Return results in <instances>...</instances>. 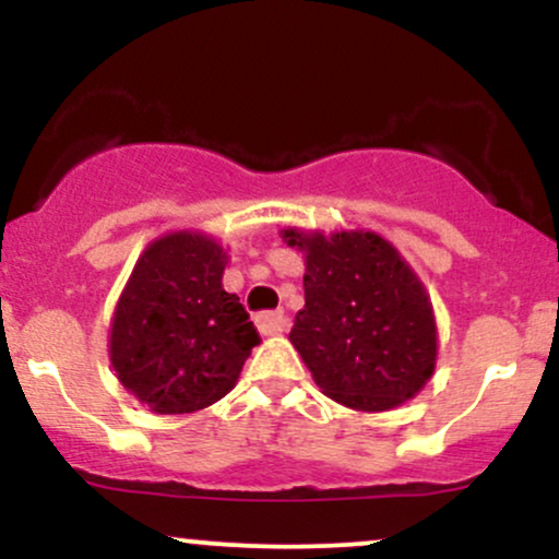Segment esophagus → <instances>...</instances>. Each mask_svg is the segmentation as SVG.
<instances>
[{
  "label": "esophagus",
  "mask_w": 559,
  "mask_h": 559,
  "mask_svg": "<svg viewBox=\"0 0 559 559\" xmlns=\"http://www.w3.org/2000/svg\"><path fill=\"white\" fill-rule=\"evenodd\" d=\"M258 329L265 336H273V333H281L286 329V316L284 310H275V312H262L258 316Z\"/></svg>",
  "instance_id": "obj_1"
}]
</instances>
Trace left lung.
Returning <instances> with one entry per match:
<instances>
[{
	"label": "left lung",
	"instance_id": "8db88e82",
	"mask_svg": "<svg viewBox=\"0 0 559 559\" xmlns=\"http://www.w3.org/2000/svg\"><path fill=\"white\" fill-rule=\"evenodd\" d=\"M305 254V307L288 342L318 389L357 413L418 396L439 360L431 297L400 249L376 230H281Z\"/></svg>",
	"mask_w": 559,
	"mask_h": 559
}]
</instances>
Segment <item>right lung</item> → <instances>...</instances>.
<instances>
[{"mask_svg": "<svg viewBox=\"0 0 559 559\" xmlns=\"http://www.w3.org/2000/svg\"><path fill=\"white\" fill-rule=\"evenodd\" d=\"M228 249L215 236L178 228L139 254L115 301L107 352L133 400L157 415L210 407L239 381L260 333L223 288Z\"/></svg>", "mask_w": 559, "mask_h": 559, "instance_id": "obj_1", "label": "right lung"}]
</instances>
